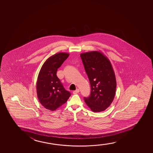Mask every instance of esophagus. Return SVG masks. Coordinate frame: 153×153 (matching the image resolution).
Instances as JSON below:
<instances>
[{"label":"esophagus","instance_id":"obj_1","mask_svg":"<svg viewBox=\"0 0 153 153\" xmlns=\"http://www.w3.org/2000/svg\"><path fill=\"white\" fill-rule=\"evenodd\" d=\"M79 90L78 89H77L76 90L74 91L73 94H77L79 93Z\"/></svg>","mask_w":153,"mask_h":153}]
</instances>
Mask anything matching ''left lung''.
Masks as SVG:
<instances>
[{
	"label": "left lung",
	"mask_w": 153,
	"mask_h": 153,
	"mask_svg": "<svg viewBox=\"0 0 153 153\" xmlns=\"http://www.w3.org/2000/svg\"><path fill=\"white\" fill-rule=\"evenodd\" d=\"M80 57L91 89L90 96L84 98L85 102L93 112L105 111L112 102L117 87L111 62L100 51L82 53Z\"/></svg>",
	"instance_id": "8db88e82"
}]
</instances>
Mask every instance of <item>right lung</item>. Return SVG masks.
I'll return each mask as SVG.
<instances>
[{
    "instance_id": "right-lung-1",
    "label": "right lung",
    "mask_w": 153,
    "mask_h": 153,
    "mask_svg": "<svg viewBox=\"0 0 153 153\" xmlns=\"http://www.w3.org/2000/svg\"><path fill=\"white\" fill-rule=\"evenodd\" d=\"M69 55L67 53L60 52L51 56L44 62L39 73L36 82L38 99L45 109L51 111L66 102L71 95L56 75L57 69Z\"/></svg>"
}]
</instances>
